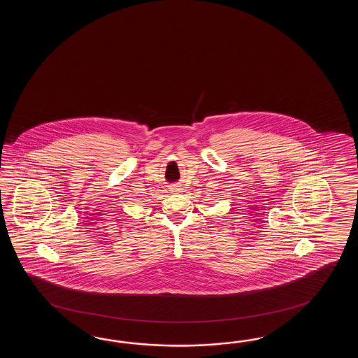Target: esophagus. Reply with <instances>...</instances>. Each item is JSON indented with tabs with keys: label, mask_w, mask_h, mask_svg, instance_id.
<instances>
[{
	"label": "esophagus",
	"mask_w": 358,
	"mask_h": 358,
	"mask_svg": "<svg viewBox=\"0 0 358 358\" xmlns=\"http://www.w3.org/2000/svg\"><path fill=\"white\" fill-rule=\"evenodd\" d=\"M170 192H173V193H176V192H182V188L178 185V184H173V185H170Z\"/></svg>",
	"instance_id": "obj_1"
}]
</instances>
